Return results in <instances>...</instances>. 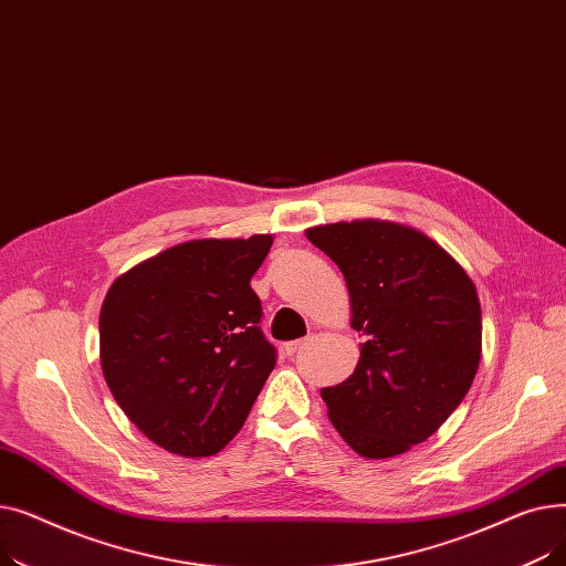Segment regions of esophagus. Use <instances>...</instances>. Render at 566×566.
<instances>
[{
  "label": "esophagus",
  "mask_w": 566,
  "mask_h": 566,
  "mask_svg": "<svg viewBox=\"0 0 566 566\" xmlns=\"http://www.w3.org/2000/svg\"><path fill=\"white\" fill-rule=\"evenodd\" d=\"M307 344H310V339H295V342L284 344V350H286V355H293V353H298L301 348H305Z\"/></svg>",
  "instance_id": "obj_1"
}]
</instances>
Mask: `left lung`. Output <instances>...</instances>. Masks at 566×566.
<instances>
[{
	"label": "left lung",
	"instance_id": "1",
	"mask_svg": "<svg viewBox=\"0 0 566 566\" xmlns=\"http://www.w3.org/2000/svg\"><path fill=\"white\" fill-rule=\"evenodd\" d=\"M344 273L360 363L323 388L328 418L365 459L424 442L468 395L482 358V307L463 268L422 231L353 220L305 231Z\"/></svg>",
	"mask_w": 566,
	"mask_h": 566
}]
</instances>
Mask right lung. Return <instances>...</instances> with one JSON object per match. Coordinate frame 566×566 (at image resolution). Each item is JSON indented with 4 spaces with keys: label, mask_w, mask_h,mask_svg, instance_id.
I'll use <instances>...</instances> for the list:
<instances>
[{
    "label": "right lung",
    "mask_w": 566,
    "mask_h": 566,
    "mask_svg": "<svg viewBox=\"0 0 566 566\" xmlns=\"http://www.w3.org/2000/svg\"><path fill=\"white\" fill-rule=\"evenodd\" d=\"M271 233L201 238L130 268L101 307V367L128 420L178 457L241 431L275 367L250 280Z\"/></svg>",
    "instance_id": "1"
}]
</instances>
